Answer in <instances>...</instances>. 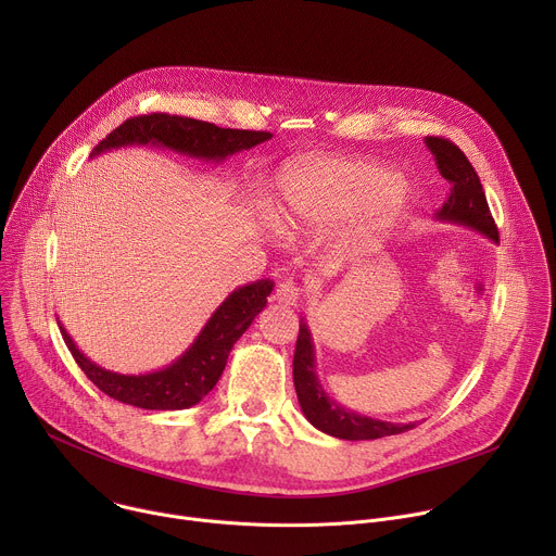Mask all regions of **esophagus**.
I'll return each mask as SVG.
<instances>
[{"instance_id":"1","label":"esophagus","mask_w":556,"mask_h":556,"mask_svg":"<svg viewBox=\"0 0 556 556\" xmlns=\"http://www.w3.org/2000/svg\"><path fill=\"white\" fill-rule=\"evenodd\" d=\"M299 294H301L299 286H296L294 281H290V279H288V281H281V283L277 286V290H275L273 299H275L277 303H283V305H296Z\"/></svg>"}]
</instances>
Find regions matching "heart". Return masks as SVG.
<instances>
[{
    "instance_id": "heart-1",
    "label": "heart",
    "mask_w": 556,
    "mask_h": 556,
    "mask_svg": "<svg viewBox=\"0 0 556 556\" xmlns=\"http://www.w3.org/2000/svg\"><path fill=\"white\" fill-rule=\"evenodd\" d=\"M409 202V185L384 167L334 155H301L275 178V222L288 237L324 232L343 219L350 247H367Z\"/></svg>"
}]
</instances>
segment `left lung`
<instances>
[{"mask_svg":"<svg viewBox=\"0 0 556 556\" xmlns=\"http://www.w3.org/2000/svg\"><path fill=\"white\" fill-rule=\"evenodd\" d=\"M425 144L433 155L440 176L451 185V193L446 202L433 213V217L438 222L470 228L475 232L489 237L491 242L500 244V232L489 211L482 182L478 174H475V169L470 167V163L466 161V155L459 151V147H455L446 138L427 136ZM292 376H294V389H296V399L303 416L314 429H319L332 438L350 440V442L378 440L395 433H405L416 427V422H389V420L363 416L358 412L343 407L334 399H330L319 380V374H316L314 341L305 319L299 321V339H296V350L292 361Z\"/></svg>","mask_w":556,"mask_h":556,"instance_id":"1","label":"left lung"}]
</instances>
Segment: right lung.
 <instances>
[{"label":"right lung","instance_id":"add662e5","mask_svg":"<svg viewBox=\"0 0 556 556\" xmlns=\"http://www.w3.org/2000/svg\"><path fill=\"white\" fill-rule=\"evenodd\" d=\"M270 138V131L224 129L213 123L185 116L147 114L129 118L116 127L92 149L90 157L121 147H153L176 151L202 163L222 165L232 153L253 149ZM273 288L275 281L270 279H257L235 288L215 307L200 334L176 361L144 374H121L97 365L76 348L63 324H56L78 367L110 399L149 412H180L198 405L217 384L232 345L240 341L257 319V314L266 307Z\"/></svg>","mask_w":556,"mask_h":556}]
</instances>
